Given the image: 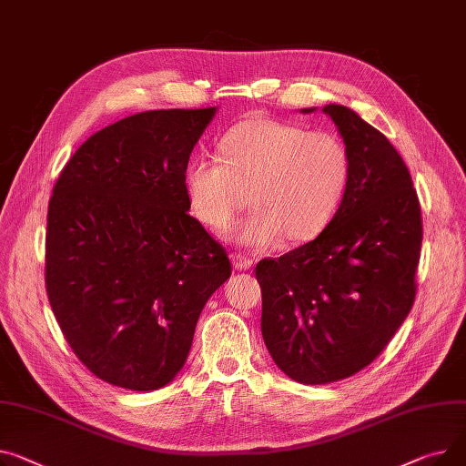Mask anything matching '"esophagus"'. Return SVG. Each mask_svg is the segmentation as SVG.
Returning <instances> with one entry per match:
<instances>
[{
  "label": "esophagus",
  "instance_id": "esophagus-1",
  "mask_svg": "<svg viewBox=\"0 0 466 466\" xmlns=\"http://www.w3.org/2000/svg\"><path fill=\"white\" fill-rule=\"evenodd\" d=\"M233 267L237 268V270H248V268H252V259L248 258V256H244V254H233Z\"/></svg>",
  "mask_w": 466,
  "mask_h": 466
}]
</instances>
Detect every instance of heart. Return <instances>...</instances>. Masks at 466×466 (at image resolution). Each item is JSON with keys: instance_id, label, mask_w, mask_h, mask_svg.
<instances>
[{"instance_id": "b5f03b06", "label": "heart", "mask_w": 466, "mask_h": 466, "mask_svg": "<svg viewBox=\"0 0 466 466\" xmlns=\"http://www.w3.org/2000/svg\"><path fill=\"white\" fill-rule=\"evenodd\" d=\"M220 157L199 154L184 169V189L198 220L226 229L237 212L254 210L233 240L267 250L284 237H316L333 220L350 184V152L331 131L268 118L233 126L218 145Z\"/></svg>"}]
</instances>
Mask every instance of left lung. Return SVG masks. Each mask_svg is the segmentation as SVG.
<instances>
[{"mask_svg": "<svg viewBox=\"0 0 466 466\" xmlns=\"http://www.w3.org/2000/svg\"><path fill=\"white\" fill-rule=\"evenodd\" d=\"M321 111L350 152L344 199L314 240L256 267L265 346L310 386L360 372L388 346L414 305L423 237L412 177L386 135L344 105Z\"/></svg>", "mask_w": 466, "mask_h": 466, "instance_id": "obj_1", "label": "left lung"}]
</instances>
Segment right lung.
<instances>
[{
    "mask_svg": "<svg viewBox=\"0 0 466 466\" xmlns=\"http://www.w3.org/2000/svg\"><path fill=\"white\" fill-rule=\"evenodd\" d=\"M218 106L147 111L94 133L46 214L45 282L76 358L108 384L154 391L182 370L226 250L189 216L184 169Z\"/></svg>",
    "mask_w": 466,
    "mask_h": 466,
    "instance_id": "obj_1",
    "label": "right lung"
}]
</instances>
